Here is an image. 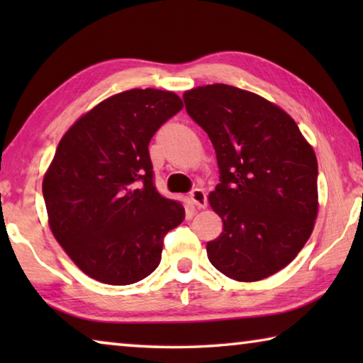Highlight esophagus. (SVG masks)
<instances>
[{
  "label": "esophagus",
  "instance_id": "1",
  "mask_svg": "<svg viewBox=\"0 0 363 363\" xmlns=\"http://www.w3.org/2000/svg\"><path fill=\"white\" fill-rule=\"evenodd\" d=\"M190 201H192V203L199 208V210H203V208H206V205H208L206 194L201 189H195L190 192Z\"/></svg>",
  "mask_w": 363,
  "mask_h": 363
}]
</instances>
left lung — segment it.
<instances>
[{
	"label": "left lung",
	"mask_w": 363,
	"mask_h": 363,
	"mask_svg": "<svg viewBox=\"0 0 363 363\" xmlns=\"http://www.w3.org/2000/svg\"><path fill=\"white\" fill-rule=\"evenodd\" d=\"M187 113L216 150L220 182L208 195L224 229L208 259L225 277L257 281L286 267L318 213L317 158L284 108L230 84L184 93Z\"/></svg>",
	"instance_id": "8db88e82"
}]
</instances>
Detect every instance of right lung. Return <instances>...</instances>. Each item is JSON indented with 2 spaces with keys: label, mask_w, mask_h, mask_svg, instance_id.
<instances>
[{
  "label": "right lung",
  "mask_w": 363,
  "mask_h": 363,
  "mask_svg": "<svg viewBox=\"0 0 363 363\" xmlns=\"http://www.w3.org/2000/svg\"><path fill=\"white\" fill-rule=\"evenodd\" d=\"M173 91L130 89L102 101L69 128L43 177L48 223L91 279L131 285L162 259L163 237L186 211L153 186L149 143L182 110Z\"/></svg>",
  "instance_id": "right-lung-1"
}]
</instances>
